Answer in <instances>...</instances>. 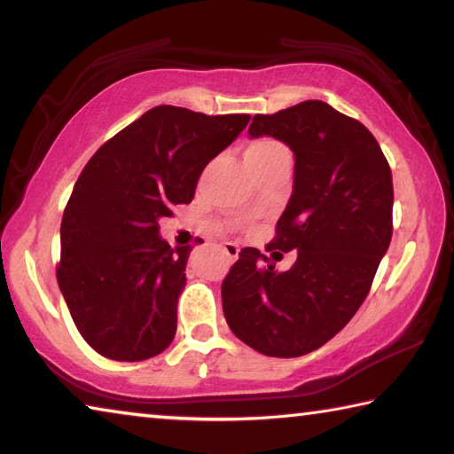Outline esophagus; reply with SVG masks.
Wrapping results in <instances>:
<instances>
[{
	"label": "esophagus",
	"mask_w": 454,
	"mask_h": 454,
	"mask_svg": "<svg viewBox=\"0 0 454 454\" xmlns=\"http://www.w3.org/2000/svg\"><path fill=\"white\" fill-rule=\"evenodd\" d=\"M222 248H224V254L230 260H236L238 258V252H240V248H238V246L232 244V242H224V246H222Z\"/></svg>",
	"instance_id": "esophagus-1"
}]
</instances>
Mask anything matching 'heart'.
<instances>
[{"mask_svg": "<svg viewBox=\"0 0 454 454\" xmlns=\"http://www.w3.org/2000/svg\"><path fill=\"white\" fill-rule=\"evenodd\" d=\"M284 150V145H280L278 142L274 140H256L254 144L248 145L246 150V158H260V156H268V153L280 152Z\"/></svg>", "mask_w": 454, "mask_h": 454, "instance_id": "obj_1", "label": "heart"}]
</instances>
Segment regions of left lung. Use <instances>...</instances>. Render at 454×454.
Wrapping results in <instances>:
<instances>
[{"label":"left lung","instance_id":"8db88e82","mask_svg":"<svg viewBox=\"0 0 454 454\" xmlns=\"http://www.w3.org/2000/svg\"><path fill=\"white\" fill-rule=\"evenodd\" d=\"M248 134L294 153L292 196L266 250L298 254L278 272L244 248L222 282V309L250 348L302 356L340 333L371 290L393 238V174L374 136L320 99L258 114Z\"/></svg>","mask_w":454,"mask_h":454}]
</instances>
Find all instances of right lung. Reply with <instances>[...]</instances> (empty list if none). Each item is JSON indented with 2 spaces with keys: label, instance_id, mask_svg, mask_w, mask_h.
Returning <instances> with one entry per match:
<instances>
[{
  "label": "right lung",
  "instance_id": "1",
  "mask_svg": "<svg viewBox=\"0 0 454 454\" xmlns=\"http://www.w3.org/2000/svg\"><path fill=\"white\" fill-rule=\"evenodd\" d=\"M248 121L156 106L83 168L61 220L58 284L102 356L137 363L170 347L192 248H172L158 222L192 202L200 174Z\"/></svg>",
  "mask_w": 454,
  "mask_h": 454
}]
</instances>
